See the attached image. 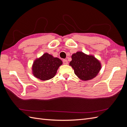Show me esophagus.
<instances>
[{
    "instance_id": "esophagus-1",
    "label": "esophagus",
    "mask_w": 127,
    "mask_h": 127,
    "mask_svg": "<svg viewBox=\"0 0 127 127\" xmlns=\"http://www.w3.org/2000/svg\"><path fill=\"white\" fill-rule=\"evenodd\" d=\"M63 64H68V61L66 59H64L63 60Z\"/></svg>"
}]
</instances>
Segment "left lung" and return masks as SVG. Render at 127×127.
<instances>
[{
    "mask_svg": "<svg viewBox=\"0 0 127 127\" xmlns=\"http://www.w3.org/2000/svg\"><path fill=\"white\" fill-rule=\"evenodd\" d=\"M69 65L74 69L75 74L83 81L94 78L100 71L102 65L94 56L77 51L71 56Z\"/></svg>",
    "mask_w": 127,
    "mask_h": 127,
    "instance_id": "8db88e82",
    "label": "left lung"
}]
</instances>
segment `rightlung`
I'll list each match as a JSON object with an SVG mask.
<instances>
[{
	"label": "right lung",
	"mask_w": 127,
	"mask_h": 127,
	"mask_svg": "<svg viewBox=\"0 0 127 127\" xmlns=\"http://www.w3.org/2000/svg\"><path fill=\"white\" fill-rule=\"evenodd\" d=\"M61 64H63V61L58 58L45 53L33 61L32 74L41 80H48L54 77L58 69Z\"/></svg>",
	"instance_id": "obj_1"
}]
</instances>
